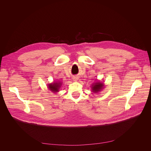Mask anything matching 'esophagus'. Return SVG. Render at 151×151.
Instances as JSON below:
<instances>
[{"label": "esophagus", "mask_w": 151, "mask_h": 151, "mask_svg": "<svg viewBox=\"0 0 151 151\" xmlns=\"http://www.w3.org/2000/svg\"><path fill=\"white\" fill-rule=\"evenodd\" d=\"M78 79V78L76 77V76H75V77L73 78V80L74 81H77Z\"/></svg>", "instance_id": "esophagus-1"}]
</instances>
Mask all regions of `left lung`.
<instances>
[{
    "instance_id": "1",
    "label": "left lung",
    "mask_w": 151,
    "mask_h": 151,
    "mask_svg": "<svg viewBox=\"0 0 151 151\" xmlns=\"http://www.w3.org/2000/svg\"><path fill=\"white\" fill-rule=\"evenodd\" d=\"M91 91L93 92V93H99L104 88V83L100 81H96L91 84Z\"/></svg>"
}]
</instances>
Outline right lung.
<instances>
[{
	"label": "right lung",
	"instance_id": "1",
	"mask_svg": "<svg viewBox=\"0 0 151 151\" xmlns=\"http://www.w3.org/2000/svg\"><path fill=\"white\" fill-rule=\"evenodd\" d=\"M63 84V82L61 81H54L52 83H48L47 85V88H48L49 90L52 91V93H57L60 91V89L61 87V85Z\"/></svg>",
	"mask_w": 151,
	"mask_h": 151
}]
</instances>
